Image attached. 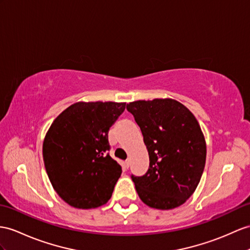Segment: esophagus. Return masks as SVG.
<instances>
[{
  "label": "esophagus",
  "instance_id": "obj_1",
  "mask_svg": "<svg viewBox=\"0 0 250 250\" xmlns=\"http://www.w3.org/2000/svg\"><path fill=\"white\" fill-rule=\"evenodd\" d=\"M129 166H130V160L127 159V160L124 162V167H125V168H128Z\"/></svg>",
  "mask_w": 250,
  "mask_h": 250
}]
</instances>
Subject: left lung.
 Here are the masks:
<instances>
[{
  "instance_id": "8db88e82",
  "label": "left lung",
  "mask_w": 250,
  "mask_h": 250,
  "mask_svg": "<svg viewBox=\"0 0 250 250\" xmlns=\"http://www.w3.org/2000/svg\"><path fill=\"white\" fill-rule=\"evenodd\" d=\"M142 131L149 156L143 176L131 175L142 202L169 210L186 203L195 191L205 168L207 147L197 120L172 99L127 104Z\"/></svg>"
}]
</instances>
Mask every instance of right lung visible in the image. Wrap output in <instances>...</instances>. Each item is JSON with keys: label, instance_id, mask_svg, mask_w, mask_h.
<instances>
[{"label": "right lung", "instance_id": "add662e5", "mask_svg": "<svg viewBox=\"0 0 250 250\" xmlns=\"http://www.w3.org/2000/svg\"><path fill=\"white\" fill-rule=\"evenodd\" d=\"M126 103L78 102L60 113L44 138L42 154L54 190L78 209L105 205L122 174L109 155L108 131Z\"/></svg>", "mask_w": 250, "mask_h": 250}]
</instances>
